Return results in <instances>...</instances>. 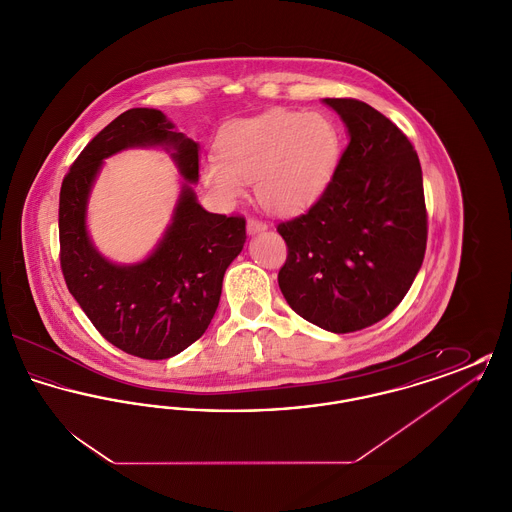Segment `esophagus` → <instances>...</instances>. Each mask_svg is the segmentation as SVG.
Wrapping results in <instances>:
<instances>
[{"instance_id": "1", "label": "esophagus", "mask_w": 512, "mask_h": 512, "mask_svg": "<svg viewBox=\"0 0 512 512\" xmlns=\"http://www.w3.org/2000/svg\"><path fill=\"white\" fill-rule=\"evenodd\" d=\"M267 228V222H263V220L257 219V217H249L247 219V232L249 234H259V232H265Z\"/></svg>"}]
</instances>
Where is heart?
Returning a JSON list of instances; mask_svg holds the SVG:
<instances>
[{"instance_id":"obj_1","label":"heart","mask_w":512,"mask_h":512,"mask_svg":"<svg viewBox=\"0 0 512 512\" xmlns=\"http://www.w3.org/2000/svg\"><path fill=\"white\" fill-rule=\"evenodd\" d=\"M219 155L203 161V180L222 201L244 194L255 182L259 201L274 213H297L328 188L340 163L334 121L317 111L272 109L232 122L220 134Z\"/></svg>"}]
</instances>
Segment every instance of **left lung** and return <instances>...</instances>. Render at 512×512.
Returning a JSON list of instances; mask_svg holds the SVG:
<instances>
[{
  "instance_id": "1",
  "label": "left lung",
  "mask_w": 512,
  "mask_h": 512,
  "mask_svg": "<svg viewBox=\"0 0 512 512\" xmlns=\"http://www.w3.org/2000/svg\"><path fill=\"white\" fill-rule=\"evenodd\" d=\"M324 103L347 124L349 144L309 211L276 226L288 245L278 286L299 317L349 334L388 317L413 286L428 213L409 138L365 101Z\"/></svg>"
}]
</instances>
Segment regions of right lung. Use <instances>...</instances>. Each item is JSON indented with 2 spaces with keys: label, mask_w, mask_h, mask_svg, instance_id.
<instances>
[{
  "label": "right lung",
  "mask_w": 512,
  "mask_h": 512,
  "mask_svg": "<svg viewBox=\"0 0 512 512\" xmlns=\"http://www.w3.org/2000/svg\"><path fill=\"white\" fill-rule=\"evenodd\" d=\"M169 146L197 182V144L157 109H128L80 151L59 194V261L69 292L99 334L128 355L161 361L199 340L219 307L222 278L245 244L242 215L207 213L184 186L171 228L144 263L119 267L92 247L86 201L101 161L124 147Z\"/></svg>",
  "instance_id": "obj_1"
}]
</instances>
